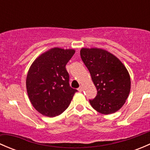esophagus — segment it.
<instances>
[{"label":"esophagus","instance_id":"esophagus-1","mask_svg":"<svg viewBox=\"0 0 150 150\" xmlns=\"http://www.w3.org/2000/svg\"><path fill=\"white\" fill-rule=\"evenodd\" d=\"M78 90L80 92H81V91H83V86H80V87L78 88Z\"/></svg>","mask_w":150,"mask_h":150}]
</instances>
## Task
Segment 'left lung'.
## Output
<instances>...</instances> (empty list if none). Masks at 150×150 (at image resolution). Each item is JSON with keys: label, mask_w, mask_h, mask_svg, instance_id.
I'll list each match as a JSON object with an SVG mask.
<instances>
[{"label": "left lung", "mask_w": 150, "mask_h": 150, "mask_svg": "<svg viewBox=\"0 0 150 150\" xmlns=\"http://www.w3.org/2000/svg\"><path fill=\"white\" fill-rule=\"evenodd\" d=\"M81 57L97 90L96 97L89 100L91 105L102 114L117 112L125 104L131 90V78L126 68L105 50L82 48Z\"/></svg>", "instance_id": "8db88e82"}]
</instances>
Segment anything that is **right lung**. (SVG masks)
Segmentation results:
<instances>
[{
	"instance_id": "obj_1",
	"label": "right lung",
	"mask_w": 150,
	"mask_h": 150,
	"mask_svg": "<svg viewBox=\"0 0 150 150\" xmlns=\"http://www.w3.org/2000/svg\"><path fill=\"white\" fill-rule=\"evenodd\" d=\"M74 54L73 49L52 48L36 59L30 67L27 91L32 104L40 114L50 117L59 115L78 91L69 86L65 67Z\"/></svg>"
}]
</instances>
